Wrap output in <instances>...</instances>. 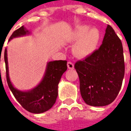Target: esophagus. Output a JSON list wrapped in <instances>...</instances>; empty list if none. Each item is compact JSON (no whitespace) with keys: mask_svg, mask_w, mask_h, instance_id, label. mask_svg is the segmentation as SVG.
Wrapping results in <instances>:
<instances>
[{"mask_svg":"<svg viewBox=\"0 0 131 131\" xmlns=\"http://www.w3.org/2000/svg\"><path fill=\"white\" fill-rule=\"evenodd\" d=\"M67 67H68L69 69H73V67H74L73 63L71 62V61H68V62H67Z\"/></svg>","mask_w":131,"mask_h":131,"instance_id":"obj_1","label":"esophagus"}]
</instances>
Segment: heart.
Masks as SVG:
<instances>
[{
	"label": "heart",
	"mask_w": 131,
	"mask_h": 131,
	"mask_svg": "<svg viewBox=\"0 0 131 131\" xmlns=\"http://www.w3.org/2000/svg\"><path fill=\"white\" fill-rule=\"evenodd\" d=\"M72 39L77 41L74 46V52L80 57H86L96 48L100 39V32L96 28L87 26H78L73 32Z\"/></svg>",
	"instance_id": "b5f03b06"
}]
</instances>
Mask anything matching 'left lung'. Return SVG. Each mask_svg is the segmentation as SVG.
Wrapping results in <instances>:
<instances>
[{"label":"left lung","mask_w":131,"mask_h":131,"mask_svg":"<svg viewBox=\"0 0 131 131\" xmlns=\"http://www.w3.org/2000/svg\"><path fill=\"white\" fill-rule=\"evenodd\" d=\"M80 90L84 102L92 106L111 104L121 88L124 58L121 39L108 25L102 44L85 59L75 63Z\"/></svg>","instance_id":"8db88e82"}]
</instances>
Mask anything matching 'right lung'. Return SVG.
Returning a JSON list of instances; mask_svg holds the SVG:
<instances>
[{"instance_id":"right-lung-1","label":"right lung","mask_w":131,"mask_h":131,"mask_svg":"<svg viewBox=\"0 0 131 131\" xmlns=\"http://www.w3.org/2000/svg\"><path fill=\"white\" fill-rule=\"evenodd\" d=\"M27 33L28 31L26 30L23 26H21L13 32L9 40L15 37L24 36ZM4 61L6 64V77L8 86L16 99L23 108L31 113L39 114L48 111L54 105L58 96V83L62 74L67 68V61L61 60L50 61L47 66L45 77L39 85L29 92L19 91L13 86L8 74L7 54L6 48L4 51Z\"/></svg>"}]
</instances>
